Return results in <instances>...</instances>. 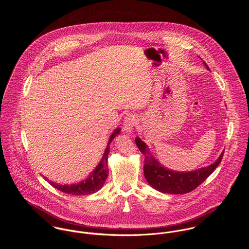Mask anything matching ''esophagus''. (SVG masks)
Returning a JSON list of instances; mask_svg holds the SVG:
<instances>
[{
    "label": "esophagus",
    "instance_id": "obj_1",
    "mask_svg": "<svg viewBox=\"0 0 249 249\" xmlns=\"http://www.w3.org/2000/svg\"><path fill=\"white\" fill-rule=\"evenodd\" d=\"M135 123H136V116L133 114H127L124 120V124H123L124 131L127 134H130L133 130V126Z\"/></svg>",
    "mask_w": 249,
    "mask_h": 249
}]
</instances>
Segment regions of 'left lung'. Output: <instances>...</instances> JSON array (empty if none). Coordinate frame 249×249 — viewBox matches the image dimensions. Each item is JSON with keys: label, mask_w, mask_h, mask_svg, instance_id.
I'll use <instances>...</instances> for the list:
<instances>
[{"label": "left lung", "mask_w": 249, "mask_h": 249, "mask_svg": "<svg viewBox=\"0 0 249 249\" xmlns=\"http://www.w3.org/2000/svg\"><path fill=\"white\" fill-rule=\"evenodd\" d=\"M203 63L206 69L209 70L208 65L204 61ZM135 142L140 151H142L144 155L143 175L147 183L161 193L172 195L190 193L198 187L219 165L224 152L222 151L214 163L209 166L191 172H177L162 166L161 163L152 155L147 144L142 142L139 137H136Z\"/></svg>", "instance_id": "1"}]
</instances>
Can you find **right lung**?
Returning a JSON list of instances; mask_svg holds the SVG:
<instances>
[{
	"instance_id": "add662e5",
	"label": "right lung",
	"mask_w": 249,
	"mask_h": 249,
	"mask_svg": "<svg viewBox=\"0 0 249 249\" xmlns=\"http://www.w3.org/2000/svg\"><path fill=\"white\" fill-rule=\"evenodd\" d=\"M121 128L117 127L111 136L109 137V140L107 142V148L104 152V155L98 164V166L92 171V173L85 178L84 180L75 183V184H57L55 182L49 181V183L53 186L55 189H57L60 192H63L65 194H69L72 196H84V195H91L94 193H97L100 189L103 188V186L106 183L107 177H108V153L110 151V144L113 141V139L121 133ZM47 179L46 178H44ZM48 180V179H47Z\"/></svg>"
}]
</instances>
